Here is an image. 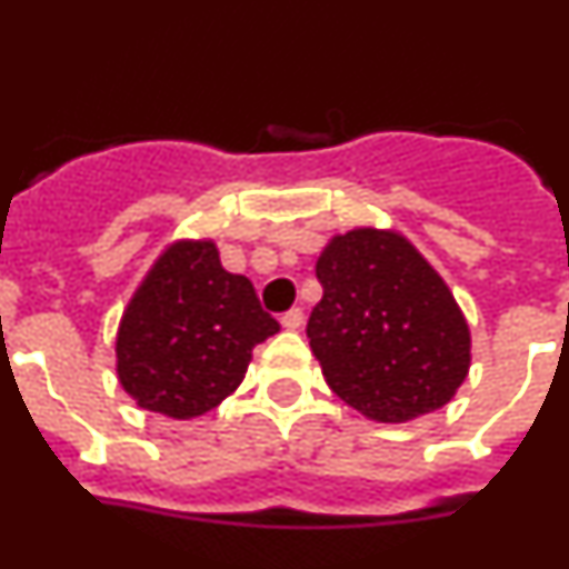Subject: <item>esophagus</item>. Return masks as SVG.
<instances>
[{
    "label": "esophagus",
    "mask_w": 569,
    "mask_h": 569,
    "mask_svg": "<svg viewBox=\"0 0 569 569\" xmlns=\"http://www.w3.org/2000/svg\"><path fill=\"white\" fill-rule=\"evenodd\" d=\"M301 325H305V313H301L299 308L288 310V313L281 316V328L284 330H299Z\"/></svg>",
    "instance_id": "34e87169"
}]
</instances>
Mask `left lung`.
<instances>
[{"label":"left lung","instance_id":"1","mask_svg":"<svg viewBox=\"0 0 569 569\" xmlns=\"http://www.w3.org/2000/svg\"><path fill=\"white\" fill-rule=\"evenodd\" d=\"M308 339L325 381L361 416L401 425L453 399L470 328L436 268L396 230L353 228L325 244Z\"/></svg>","mask_w":569,"mask_h":569}]
</instances>
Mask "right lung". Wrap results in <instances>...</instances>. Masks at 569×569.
<instances>
[{"instance_id":"obj_1","label":"right lung","mask_w":569,"mask_h":569,"mask_svg":"<svg viewBox=\"0 0 569 569\" xmlns=\"http://www.w3.org/2000/svg\"><path fill=\"white\" fill-rule=\"evenodd\" d=\"M279 333L248 276L228 273L216 241L179 239L130 296L116 333V376L150 413L188 421L241 385L253 347Z\"/></svg>"}]
</instances>
